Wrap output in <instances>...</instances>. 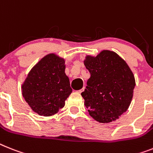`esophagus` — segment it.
Listing matches in <instances>:
<instances>
[{
  "label": "esophagus",
  "instance_id": "34e87169",
  "mask_svg": "<svg viewBox=\"0 0 153 153\" xmlns=\"http://www.w3.org/2000/svg\"><path fill=\"white\" fill-rule=\"evenodd\" d=\"M84 90V88H83L81 89V90H79V91H77V92L78 93H79V94H80V93H82V92H83V91Z\"/></svg>",
  "mask_w": 153,
  "mask_h": 153
}]
</instances>
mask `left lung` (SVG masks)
<instances>
[{"mask_svg":"<svg viewBox=\"0 0 153 153\" xmlns=\"http://www.w3.org/2000/svg\"><path fill=\"white\" fill-rule=\"evenodd\" d=\"M84 63L91 74L81 93L89 115L102 123L119 119L129 108L135 87L129 65L109 50H103L96 56L86 55Z\"/></svg>","mask_w":153,"mask_h":153,"instance_id":"1","label":"left lung"}]
</instances>
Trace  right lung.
<instances>
[{
  "label": "right lung",
  "mask_w": 153,
  "mask_h": 153,
  "mask_svg": "<svg viewBox=\"0 0 153 153\" xmlns=\"http://www.w3.org/2000/svg\"><path fill=\"white\" fill-rule=\"evenodd\" d=\"M65 62L64 58L50 53L29 72L22 84V92L34 113L51 117L64 107L65 101L72 93Z\"/></svg>",
  "instance_id": "right-lung-1"
}]
</instances>
